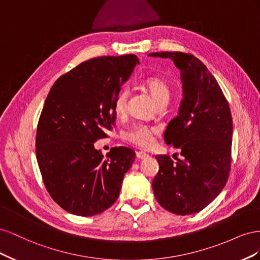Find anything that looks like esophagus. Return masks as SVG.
<instances>
[{"instance_id":"34e87169","label":"esophagus","mask_w":260,"mask_h":260,"mask_svg":"<svg viewBox=\"0 0 260 260\" xmlns=\"http://www.w3.org/2000/svg\"><path fill=\"white\" fill-rule=\"evenodd\" d=\"M136 156H137L138 159H145L148 155L146 153H144V152H137Z\"/></svg>"}]
</instances>
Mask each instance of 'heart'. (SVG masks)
Instances as JSON below:
<instances>
[{
  "mask_svg": "<svg viewBox=\"0 0 260 260\" xmlns=\"http://www.w3.org/2000/svg\"><path fill=\"white\" fill-rule=\"evenodd\" d=\"M144 85L151 93V95L155 100L156 103L164 100L169 99V86L161 78L158 77H148L144 80ZM128 99V90L123 88L121 89L115 98L114 101V112L117 116L123 115L125 111ZM155 128L149 127L144 123H136L132 127L123 133V139L128 142L136 144L141 147H148L153 143V135Z\"/></svg>",
  "mask_w": 260,
  "mask_h": 260,
  "instance_id": "obj_1",
  "label": "heart"
}]
</instances>
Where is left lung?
<instances>
[{
    "instance_id": "left-lung-1",
    "label": "left lung",
    "mask_w": 260,
    "mask_h": 260,
    "mask_svg": "<svg viewBox=\"0 0 260 260\" xmlns=\"http://www.w3.org/2000/svg\"><path fill=\"white\" fill-rule=\"evenodd\" d=\"M152 57L170 58L180 70L183 99L178 116L165 131L168 145L181 149L174 162L156 155L159 170L153 180L159 205L176 215L196 214L224 187L231 168L232 117L215 77L191 54L161 52Z\"/></svg>"
}]
</instances>
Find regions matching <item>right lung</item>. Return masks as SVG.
<instances>
[{
	"mask_svg": "<svg viewBox=\"0 0 260 260\" xmlns=\"http://www.w3.org/2000/svg\"><path fill=\"white\" fill-rule=\"evenodd\" d=\"M137 64L133 54L83 61L59 77L45 100L37 160L51 198L70 214L89 217L111 207L136 159L123 146L104 157L94 142L112 130L115 98Z\"/></svg>",
	"mask_w": 260,
	"mask_h": 260,
	"instance_id": "add662e5",
	"label": "right lung"
}]
</instances>
